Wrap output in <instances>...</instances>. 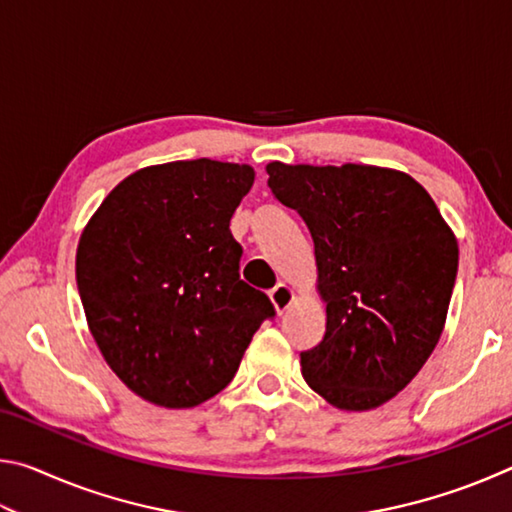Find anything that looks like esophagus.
I'll use <instances>...</instances> for the list:
<instances>
[{"instance_id": "1", "label": "esophagus", "mask_w": 512, "mask_h": 512, "mask_svg": "<svg viewBox=\"0 0 512 512\" xmlns=\"http://www.w3.org/2000/svg\"><path fill=\"white\" fill-rule=\"evenodd\" d=\"M268 296H271V302H273V307L277 309V314H284V311H287L293 305V291L284 282H277V287L271 289Z\"/></svg>"}]
</instances>
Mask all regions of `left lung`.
Here are the masks:
<instances>
[{
  "label": "left lung",
  "instance_id": "left-lung-1",
  "mask_svg": "<svg viewBox=\"0 0 512 512\" xmlns=\"http://www.w3.org/2000/svg\"><path fill=\"white\" fill-rule=\"evenodd\" d=\"M268 187L314 239L325 336L300 352L302 377L345 411H368L418 375L443 334L458 244L406 173L271 162Z\"/></svg>",
  "mask_w": 512,
  "mask_h": 512
}]
</instances>
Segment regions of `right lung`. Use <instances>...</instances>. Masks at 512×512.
I'll use <instances>...</instances> for the list:
<instances>
[{
    "label": "right lung",
    "mask_w": 512,
    "mask_h": 512,
    "mask_svg": "<svg viewBox=\"0 0 512 512\" xmlns=\"http://www.w3.org/2000/svg\"><path fill=\"white\" fill-rule=\"evenodd\" d=\"M248 164L180 160L135 171L83 230L76 284L112 372L144 400L189 409L241 363L273 302L239 277L230 219Z\"/></svg>",
    "instance_id": "add662e5"
}]
</instances>
